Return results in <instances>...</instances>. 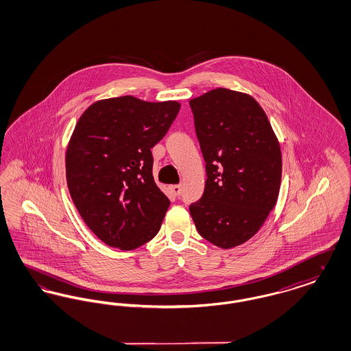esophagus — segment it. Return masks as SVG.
I'll use <instances>...</instances> for the list:
<instances>
[{
    "label": "esophagus",
    "mask_w": 351,
    "mask_h": 351,
    "mask_svg": "<svg viewBox=\"0 0 351 351\" xmlns=\"http://www.w3.org/2000/svg\"><path fill=\"white\" fill-rule=\"evenodd\" d=\"M169 189H171L173 196H180V193H182V186L180 185H171Z\"/></svg>",
    "instance_id": "34e87169"
}]
</instances>
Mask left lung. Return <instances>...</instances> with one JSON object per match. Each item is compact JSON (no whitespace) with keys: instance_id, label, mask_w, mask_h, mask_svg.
<instances>
[{"instance_id":"1","label":"left lung","mask_w":351,"mask_h":351,"mask_svg":"<svg viewBox=\"0 0 351 351\" xmlns=\"http://www.w3.org/2000/svg\"><path fill=\"white\" fill-rule=\"evenodd\" d=\"M189 105L208 175L189 212L202 238L233 249L259 232L276 205L280 145L267 114L247 93L216 88Z\"/></svg>"}]
</instances>
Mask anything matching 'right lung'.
<instances>
[{"mask_svg":"<svg viewBox=\"0 0 351 351\" xmlns=\"http://www.w3.org/2000/svg\"><path fill=\"white\" fill-rule=\"evenodd\" d=\"M180 102L121 96L93 102L66 151L72 201L104 243L134 250L160 229L169 200L152 176L151 149L166 135Z\"/></svg>","mask_w":351,"mask_h":351,"instance_id":"add662e5","label":"right lung"}]
</instances>
